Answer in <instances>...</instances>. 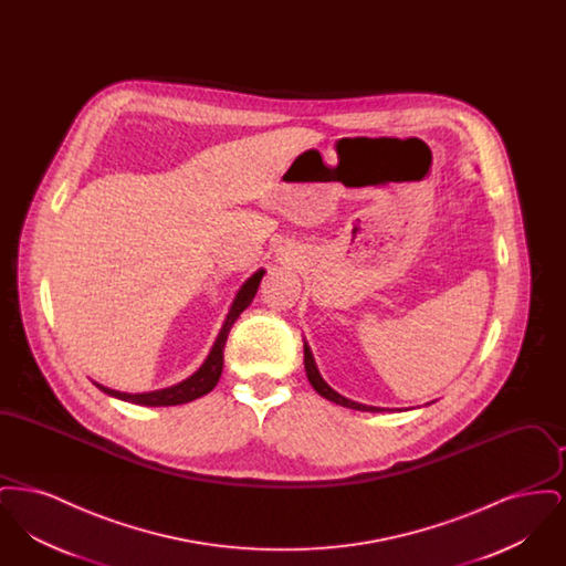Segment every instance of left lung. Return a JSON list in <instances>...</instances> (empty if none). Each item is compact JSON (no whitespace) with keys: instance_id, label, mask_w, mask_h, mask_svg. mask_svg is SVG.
Returning a JSON list of instances; mask_svg holds the SVG:
<instances>
[{"instance_id":"left-lung-1","label":"left lung","mask_w":566,"mask_h":566,"mask_svg":"<svg viewBox=\"0 0 566 566\" xmlns=\"http://www.w3.org/2000/svg\"><path fill=\"white\" fill-rule=\"evenodd\" d=\"M303 356H305V360H303V363H305V374H307V379H310V384L314 386V390H316L321 397L328 399V401H333V403L342 405V407L358 409V411H384L381 407L356 403V401H350V399L342 397L339 392H335V390L324 381L323 376H321V371H318V367H316V360H314V354L310 350V346H307V342H305V339H303Z\"/></svg>"}]
</instances>
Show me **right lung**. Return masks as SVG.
I'll return each mask as SVG.
<instances>
[{"instance_id": "1", "label": "right lung", "mask_w": 566, "mask_h": 566, "mask_svg": "<svg viewBox=\"0 0 566 566\" xmlns=\"http://www.w3.org/2000/svg\"><path fill=\"white\" fill-rule=\"evenodd\" d=\"M263 275H265V270L254 271V273L243 282L242 286H240L238 295H235L231 307H229V314H227L224 323L220 326V333L216 335L212 350L208 354V358L203 360V365H201L192 376L182 379V381H178V384H174V386H169V388L153 390V392H137V395L112 390V388H106V386H102V384H97V381H93V384H95L102 392H106V395L114 397V399L129 401V403L135 405H146V407H167V405L190 403V401H195V399L208 395V392L214 388L216 384H218L220 374H222V363H224V354H222V352H224V344H227L229 331H231V326L235 324V321L240 318V314H242L243 310L252 303V298H254L256 291H259V284H261Z\"/></svg>"}]
</instances>
